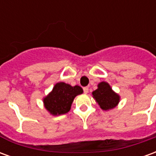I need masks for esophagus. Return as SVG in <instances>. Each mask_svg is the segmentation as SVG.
Returning <instances> with one entry per match:
<instances>
[{"mask_svg":"<svg viewBox=\"0 0 156 156\" xmlns=\"http://www.w3.org/2000/svg\"><path fill=\"white\" fill-rule=\"evenodd\" d=\"M83 92H84V94H88V87H85V88H83Z\"/></svg>","mask_w":156,"mask_h":156,"instance_id":"1","label":"esophagus"}]
</instances>
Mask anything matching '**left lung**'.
Returning a JSON list of instances; mask_svg holds the SVG:
<instances>
[{
  "instance_id": "left-lung-1",
  "label": "left lung",
  "mask_w": 156,
  "mask_h": 156,
  "mask_svg": "<svg viewBox=\"0 0 156 156\" xmlns=\"http://www.w3.org/2000/svg\"><path fill=\"white\" fill-rule=\"evenodd\" d=\"M92 95L99 107L105 111L115 108L120 101V96L105 81L98 83V88L92 93Z\"/></svg>"
}]
</instances>
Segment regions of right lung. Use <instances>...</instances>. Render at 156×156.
<instances>
[{
    "instance_id": "add662e5",
    "label": "right lung",
    "mask_w": 156,
    "mask_h": 156,
    "mask_svg": "<svg viewBox=\"0 0 156 156\" xmlns=\"http://www.w3.org/2000/svg\"><path fill=\"white\" fill-rule=\"evenodd\" d=\"M83 93V88L78 85L72 86L63 82H59L54 85L52 90L43 98V105L50 115L53 116L64 115L71 109L75 97Z\"/></svg>"
}]
</instances>
